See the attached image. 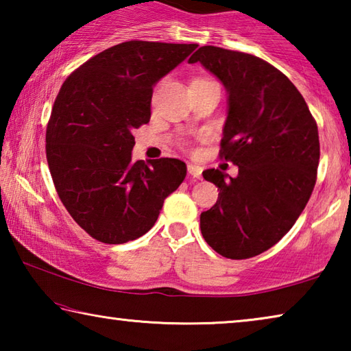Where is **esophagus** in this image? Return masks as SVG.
Here are the masks:
<instances>
[{
	"instance_id": "obj_1",
	"label": "esophagus",
	"mask_w": 351,
	"mask_h": 351,
	"mask_svg": "<svg viewBox=\"0 0 351 351\" xmlns=\"http://www.w3.org/2000/svg\"><path fill=\"white\" fill-rule=\"evenodd\" d=\"M187 170H189V173L193 178H197V180H201V176H203V170H201V167H198V165H195V164H187Z\"/></svg>"
}]
</instances>
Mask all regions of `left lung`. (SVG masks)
Returning <instances> with one entry per match:
<instances>
[{
  "instance_id": "left-lung-1",
  "label": "left lung",
  "mask_w": 351,
  "mask_h": 351,
  "mask_svg": "<svg viewBox=\"0 0 351 351\" xmlns=\"http://www.w3.org/2000/svg\"><path fill=\"white\" fill-rule=\"evenodd\" d=\"M217 75L228 91V117L219 158L239 165L230 178L203 171L218 199L201 213L199 228L226 258L268 251L293 228L316 184L317 123L287 75L261 58L203 46L189 58Z\"/></svg>"
}]
</instances>
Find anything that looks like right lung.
<instances>
[{"mask_svg":"<svg viewBox=\"0 0 351 351\" xmlns=\"http://www.w3.org/2000/svg\"><path fill=\"white\" fill-rule=\"evenodd\" d=\"M132 40L108 47L63 82L46 128V159L74 221L108 245L150 230L186 164L132 161L133 132L150 121L153 86L197 49Z\"/></svg>","mask_w":351,"mask_h":351,"instance_id":"1","label":"right lung"}]
</instances>
